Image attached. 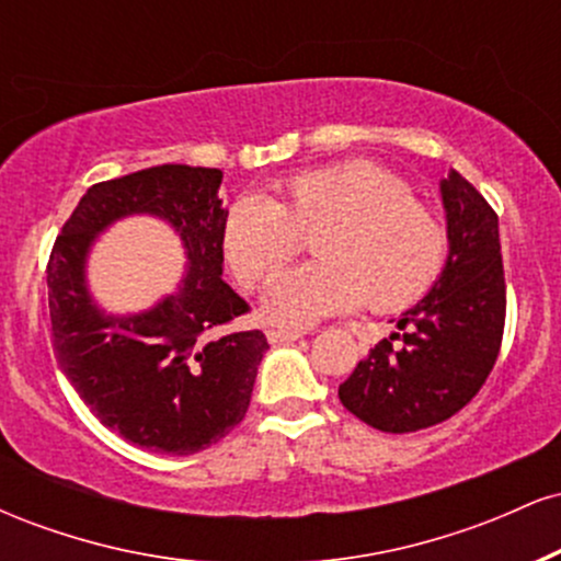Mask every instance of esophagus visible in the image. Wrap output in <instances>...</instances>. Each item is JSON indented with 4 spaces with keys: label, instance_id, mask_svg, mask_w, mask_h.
Instances as JSON below:
<instances>
[{
    "label": "esophagus",
    "instance_id": "34e87169",
    "mask_svg": "<svg viewBox=\"0 0 561 561\" xmlns=\"http://www.w3.org/2000/svg\"><path fill=\"white\" fill-rule=\"evenodd\" d=\"M302 330H268L266 332V337H268V343H293V340H298V337H302Z\"/></svg>",
    "mask_w": 561,
    "mask_h": 561
}]
</instances>
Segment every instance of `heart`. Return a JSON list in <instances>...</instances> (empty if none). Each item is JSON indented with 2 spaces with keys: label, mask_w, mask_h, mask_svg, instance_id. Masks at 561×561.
Returning <instances> with one entry per match:
<instances>
[{
  "label": "heart",
  "mask_w": 561,
  "mask_h": 561,
  "mask_svg": "<svg viewBox=\"0 0 561 561\" xmlns=\"http://www.w3.org/2000/svg\"><path fill=\"white\" fill-rule=\"evenodd\" d=\"M279 199L242 195L224 216L221 242L244 287H261L313 234L317 261L279 274L266 313L287 327L366 302L388 313L414 306L448 261L450 237L433 205L375 160H343L300 171L276 186Z\"/></svg>",
  "instance_id": "b5f03b06"
}]
</instances>
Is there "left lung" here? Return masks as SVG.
I'll return each mask as SVG.
<instances>
[{
    "instance_id": "8db88e82",
    "label": "left lung",
    "mask_w": 561,
    "mask_h": 561,
    "mask_svg": "<svg viewBox=\"0 0 561 561\" xmlns=\"http://www.w3.org/2000/svg\"><path fill=\"white\" fill-rule=\"evenodd\" d=\"M450 255L430 295L379 340L340 385L351 414L382 433H416L459 414L478 396L501 353L506 279L499 216L450 171L440 184Z\"/></svg>"
}]
</instances>
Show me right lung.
<instances>
[{"label":"right lung","mask_w":561,"mask_h":561,"mask_svg":"<svg viewBox=\"0 0 561 561\" xmlns=\"http://www.w3.org/2000/svg\"><path fill=\"white\" fill-rule=\"evenodd\" d=\"M221 179L218 169L165 163L89 186L49 253L57 364L96 420L156 454H197L237 427L268 347L261 330H227L250 306L221 279ZM128 213L171 220L191 272L152 312L113 320L88 300L82 259L95 231Z\"/></svg>","instance_id":"obj_1"}]
</instances>
